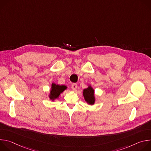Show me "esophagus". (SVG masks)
<instances>
[{"mask_svg":"<svg viewBox=\"0 0 151 151\" xmlns=\"http://www.w3.org/2000/svg\"><path fill=\"white\" fill-rule=\"evenodd\" d=\"M77 87H78L77 83H73V84L72 85V88L73 90H75L77 88Z\"/></svg>","mask_w":151,"mask_h":151,"instance_id":"obj_1","label":"esophagus"}]
</instances>
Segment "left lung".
<instances>
[{
    "label": "left lung",
    "instance_id": "8db88e82",
    "mask_svg": "<svg viewBox=\"0 0 151 151\" xmlns=\"http://www.w3.org/2000/svg\"><path fill=\"white\" fill-rule=\"evenodd\" d=\"M83 95L84 96L85 101L90 104H93L94 103L95 98L94 96V90L90 87L84 89L83 91Z\"/></svg>",
    "mask_w": 151,
    "mask_h": 151
}]
</instances>
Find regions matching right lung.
<instances>
[{"mask_svg":"<svg viewBox=\"0 0 151 151\" xmlns=\"http://www.w3.org/2000/svg\"><path fill=\"white\" fill-rule=\"evenodd\" d=\"M66 89V87L65 85H58L55 83H52L50 95V98L52 100L55 99H57L60 96V93H61L64 90Z\"/></svg>","mask_w":151,"mask_h":151,"instance_id":"obj_1","label":"right lung"}]
</instances>
